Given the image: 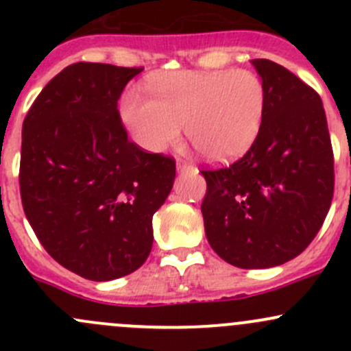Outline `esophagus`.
I'll return each instance as SVG.
<instances>
[{
  "mask_svg": "<svg viewBox=\"0 0 351 351\" xmlns=\"http://www.w3.org/2000/svg\"><path fill=\"white\" fill-rule=\"evenodd\" d=\"M176 168H178L180 173H183V171H189V169L192 168V165H190V162H186V161H180Z\"/></svg>",
  "mask_w": 351,
  "mask_h": 351,
  "instance_id": "obj_1",
  "label": "esophagus"
}]
</instances>
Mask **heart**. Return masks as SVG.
<instances>
[{
  "label": "heart",
  "mask_w": 351,
  "mask_h": 351,
  "mask_svg": "<svg viewBox=\"0 0 351 351\" xmlns=\"http://www.w3.org/2000/svg\"><path fill=\"white\" fill-rule=\"evenodd\" d=\"M149 97L129 90L120 112L143 149L162 153L186 136L205 159L226 162L253 146L263 123L267 91L247 69L169 71L146 83Z\"/></svg>",
  "instance_id": "1"
}]
</instances>
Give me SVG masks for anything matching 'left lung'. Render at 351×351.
<instances>
[{
    "label": "left lung",
    "instance_id": "1",
    "mask_svg": "<svg viewBox=\"0 0 351 351\" xmlns=\"http://www.w3.org/2000/svg\"><path fill=\"white\" fill-rule=\"evenodd\" d=\"M267 91L263 123L241 159L202 169L205 236L238 268H271L316 238L332 200L335 168L321 97L268 59L251 61Z\"/></svg>",
    "mask_w": 351,
    "mask_h": 351
}]
</instances>
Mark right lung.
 I'll return each mask as SVG.
<instances>
[{"mask_svg": "<svg viewBox=\"0 0 351 351\" xmlns=\"http://www.w3.org/2000/svg\"><path fill=\"white\" fill-rule=\"evenodd\" d=\"M143 67L76 62L52 77L22 129L20 195L42 246L95 282L136 271L153 247V215L175 159L129 141L119 101Z\"/></svg>", "mask_w": 351, "mask_h": 351, "instance_id": "add662e5", "label": "right lung"}]
</instances>
